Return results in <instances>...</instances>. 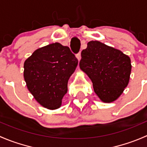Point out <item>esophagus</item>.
I'll return each mask as SVG.
<instances>
[{
    "label": "esophagus",
    "mask_w": 147,
    "mask_h": 147,
    "mask_svg": "<svg viewBox=\"0 0 147 147\" xmlns=\"http://www.w3.org/2000/svg\"><path fill=\"white\" fill-rule=\"evenodd\" d=\"M76 57L78 58V61H80V59H81V52H80L78 54L76 55Z\"/></svg>",
    "instance_id": "34e87169"
}]
</instances>
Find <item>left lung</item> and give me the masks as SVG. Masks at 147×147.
I'll return each instance as SVG.
<instances>
[{
  "mask_svg": "<svg viewBox=\"0 0 147 147\" xmlns=\"http://www.w3.org/2000/svg\"><path fill=\"white\" fill-rule=\"evenodd\" d=\"M81 57L80 67L91 80L100 100L110 103L117 100L129 82V57L97 40L89 42Z\"/></svg>",
  "mask_w": 147,
  "mask_h": 147,
  "instance_id": "obj_1",
  "label": "left lung"
}]
</instances>
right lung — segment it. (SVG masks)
Instances as JSON below:
<instances>
[{"label":"right lung","instance_id":"right-lung-1","mask_svg":"<svg viewBox=\"0 0 147 147\" xmlns=\"http://www.w3.org/2000/svg\"><path fill=\"white\" fill-rule=\"evenodd\" d=\"M78 64L69 47L59 42L37 49L24 63L23 76L28 90L42 107L58 109Z\"/></svg>","mask_w":147,"mask_h":147}]
</instances>
